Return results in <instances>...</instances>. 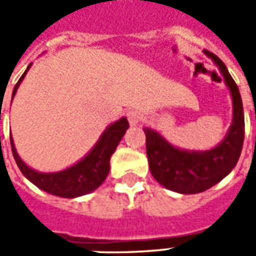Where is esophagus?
I'll return each instance as SVG.
<instances>
[{"instance_id": "esophagus-1", "label": "esophagus", "mask_w": 256, "mask_h": 256, "mask_svg": "<svg viewBox=\"0 0 256 256\" xmlns=\"http://www.w3.org/2000/svg\"><path fill=\"white\" fill-rule=\"evenodd\" d=\"M141 112L137 111V110H130L128 112V123L132 124V126H137L140 122H141Z\"/></svg>"}]
</instances>
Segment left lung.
Instances as JSON below:
<instances>
[{"label":"left lung","instance_id":"8db88e82","mask_svg":"<svg viewBox=\"0 0 256 256\" xmlns=\"http://www.w3.org/2000/svg\"><path fill=\"white\" fill-rule=\"evenodd\" d=\"M204 53L218 66L233 101V120L224 141L204 152L184 150L172 146L155 130L144 128L152 176L164 188L182 194L204 192L224 180L236 166L244 142V111L238 88L224 62L208 50Z\"/></svg>","mask_w":256,"mask_h":256}]
</instances>
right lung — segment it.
Segmentation results:
<instances>
[{
    "mask_svg": "<svg viewBox=\"0 0 256 256\" xmlns=\"http://www.w3.org/2000/svg\"><path fill=\"white\" fill-rule=\"evenodd\" d=\"M30 67L31 64L22 75V78L18 80V84H14L12 98L16 94L22 80L24 79L26 74L30 70ZM128 128V122L126 118H120L118 122L110 124L104 130V133L101 134L100 140L97 141V144L92 148L89 154L76 164L68 167L63 172H40L30 168L18 155L14 140L10 137L12 154L20 172L36 186L54 196L74 198L93 192L104 182V180L110 172V159Z\"/></svg>",
    "mask_w": 256,
    "mask_h": 256,
    "instance_id": "right-lung-1",
    "label": "right lung"
}]
</instances>
